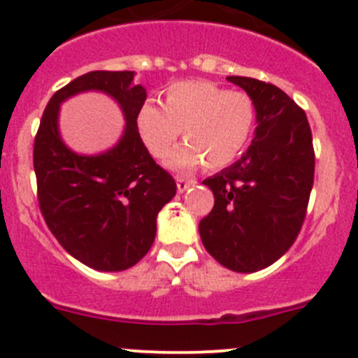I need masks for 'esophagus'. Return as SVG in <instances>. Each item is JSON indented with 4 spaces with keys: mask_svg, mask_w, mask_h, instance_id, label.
<instances>
[{
    "mask_svg": "<svg viewBox=\"0 0 358 358\" xmlns=\"http://www.w3.org/2000/svg\"><path fill=\"white\" fill-rule=\"evenodd\" d=\"M196 183V180H185V178H176V189H178L180 194L185 192L189 187H192Z\"/></svg>",
    "mask_w": 358,
    "mask_h": 358,
    "instance_id": "34e87169",
    "label": "esophagus"
}]
</instances>
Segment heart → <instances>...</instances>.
<instances>
[{
    "mask_svg": "<svg viewBox=\"0 0 358 358\" xmlns=\"http://www.w3.org/2000/svg\"><path fill=\"white\" fill-rule=\"evenodd\" d=\"M255 103L244 92H227L209 81H178L168 86L162 106L147 100L136 112V129L154 157H162L180 131L185 143L166 157L173 171L189 173L232 164L246 149L255 128Z\"/></svg>",
    "mask_w": 358,
    "mask_h": 358,
    "instance_id": "1",
    "label": "heart"
}]
</instances>
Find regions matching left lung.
I'll return each instance as SVG.
<instances>
[{
	"mask_svg": "<svg viewBox=\"0 0 358 358\" xmlns=\"http://www.w3.org/2000/svg\"><path fill=\"white\" fill-rule=\"evenodd\" d=\"M255 103V138L239 161L206 178L215 206L201 220L206 251L225 268L258 272L275 263L298 237L313 187L315 156L306 114L277 86L243 76Z\"/></svg>",
	"mask_w": 358,
	"mask_h": 358,
	"instance_id": "8db88e82",
	"label": "left lung"
}]
</instances>
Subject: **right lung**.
<instances>
[{"label": "right lung", "mask_w": 358, "mask_h": 358, "mask_svg": "<svg viewBox=\"0 0 358 358\" xmlns=\"http://www.w3.org/2000/svg\"><path fill=\"white\" fill-rule=\"evenodd\" d=\"M133 71H93L50 99L34 140V173L45 222L71 256L100 272L131 268L156 239V220L176 194L169 173L154 162L136 129L147 90ZM99 91L120 106L127 124L110 150L72 151L59 135L58 112L79 92Z\"/></svg>", "instance_id": "1"}]
</instances>
